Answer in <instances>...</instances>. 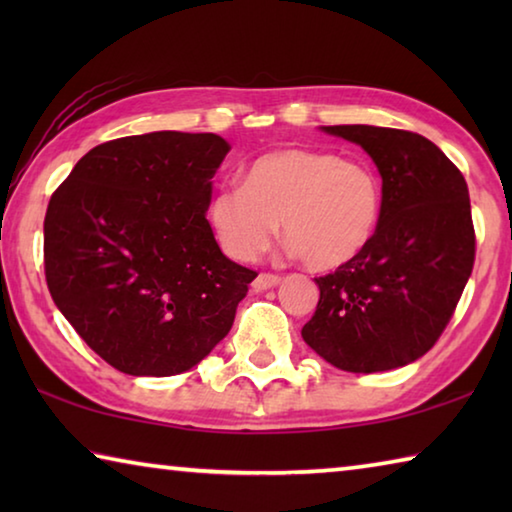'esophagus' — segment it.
Listing matches in <instances>:
<instances>
[{
	"instance_id": "1",
	"label": "esophagus",
	"mask_w": 512,
	"mask_h": 512,
	"mask_svg": "<svg viewBox=\"0 0 512 512\" xmlns=\"http://www.w3.org/2000/svg\"><path fill=\"white\" fill-rule=\"evenodd\" d=\"M277 284H280V277H277V275H273V273H259L255 277V282H253V289L255 291H266V289L277 287Z\"/></svg>"
}]
</instances>
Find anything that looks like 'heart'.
<instances>
[{"label":"heart","instance_id":"obj_1","mask_svg":"<svg viewBox=\"0 0 512 512\" xmlns=\"http://www.w3.org/2000/svg\"><path fill=\"white\" fill-rule=\"evenodd\" d=\"M381 180L368 164L311 149H277L248 164L244 185L221 187L207 219L221 248L253 259L277 235L314 271L357 259L377 235Z\"/></svg>","mask_w":512,"mask_h":512}]
</instances>
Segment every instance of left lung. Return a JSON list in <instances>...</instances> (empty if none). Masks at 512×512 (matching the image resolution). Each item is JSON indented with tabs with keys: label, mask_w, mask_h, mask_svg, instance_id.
<instances>
[{
	"label": "left lung",
	"mask_w": 512,
	"mask_h": 512,
	"mask_svg": "<svg viewBox=\"0 0 512 512\" xmlns=\"http://www.w3.org/2000/svg\"><path fill=\"white\" fill-rule=\"evenodd\" d=\"M320 128L370 155L384 205L372 244L354 262L316 277L320 300L302 339L339 370L402 368L433 348L472 275L467 183L418 133L363 124Z\"/></svg>",
	"instance_id": "8db88e82"
}]
</instances>
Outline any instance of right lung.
<instances>
[{
  "mask_svg": "<svg viewBox=\"0 0 512 512\" xmlns=\"http://www.w3.org/2000/svg\"><path fill=\"white\" fill-rule=\"evenodd\" d=\"M230 151L214 133L158 131L94 146L51 196V298L112 368L169 377L230 332L257 273L230 262L205 219Z\"/></svg>",
  "mask_w": 512,
  "mask_h": 512,
  "instance_id": "1",
  "label": "right lung"
}]
</instances>
